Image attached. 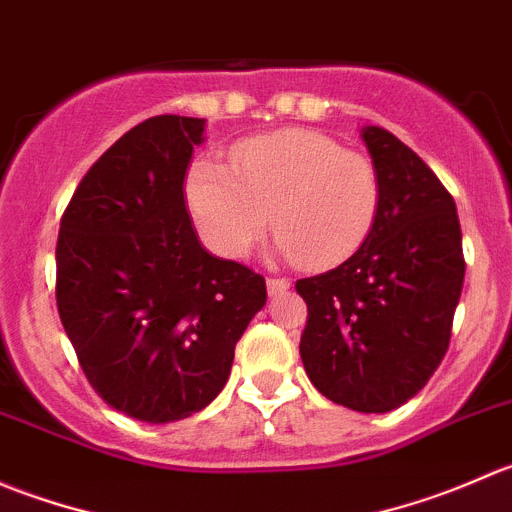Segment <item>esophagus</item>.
<instances>
[{
    "label": "esophagus",
    "mask_w": 512,
    "mask_h": 512,
    "mask_svg": "<svg viewBox=\"0 0 512 512\" xmlns=\"http://www.w3.org/2000/svg\"><path fill=\"white\" fill-rule=\"evenodd\" d=\"M289 287H292V282L285 280V277H270V280H267V292H270V297H280V294H285Z\"/></svg>",
    "instance_id": "esophagus-1"
}]
</instances>
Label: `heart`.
I'll list each match as a JSON object with an SVG mask.
<instances>
[{
    "mask_svg": "<svg viewBox=\"0 0 512 512\" xmlns=\"http://www.w3.org/2000/svg\"><path fill=\"white\" fill-rule=\"evenodd\" d=\"M195 225L218 255L240 260L277 232L282 255L327 270L374 232L381 180L374 163L317 131H280L232 148L230 168L195 160L185 180Z\"/></svg>",
    "mask_w": 512,
    "mask_h": 512,
    "instance_id": "b5f03b06",
    "label": "heart"
}]
</instances>
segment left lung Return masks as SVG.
Returning a JSON list of instances; mask_svg holds the SVG:
<instances>
[{
    "mask_svg": "<svg viewBox=\"0 0 512 512\" xmlns=\"http://www.w3.org/2000/svg\"><path fill=\"white\" fill-rule=\"evenodd\" d=\"M381 180L374 232L334 270L297 280L299 342L322 396L361 414L414 399L443 361L466 260L456 203L431 168L379 126L361 128Z\"/></svg>",
    "mask_w": 512,
    "mask_h": 512,
    "instance_id": "obj_1",
    "label": "left lung"
}]
</instances>
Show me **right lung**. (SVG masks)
I'll return each mask as SVG.
<instances>
[{"label":"right lung","instance_id":"right-lung-1","mask_svg":"<svg viewBox=\"0 0 512 512\" xmlns=\"http://www.w3.org/2000/svg\"><path fill=\"white\" fill-rule=\"evenodd\" d=\"M205 118L153 116L76 188L56 242V307L111 409L148 423L198 414L265 307V277L200 245L183 183Z\"/></svg>","mask_w":512,"mask_h":512}]
</instances>
